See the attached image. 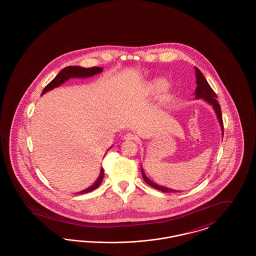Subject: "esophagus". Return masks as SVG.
Here are the masks:
<instances>
[{"label":"esophagus","instance_id":"1","mask_svg":"<svg viewBox=\"0 0 256 256\" xmlns=\"http://www.w3.org/2000/svg\"><path fill=\"white\" fill-rule=\"evenodd\" d=\"M124 140H135L136 136L134 134L128 132V134H126L124 135Z\"/></svg>","mask_w":256,"mask_h":256}]
</instances>
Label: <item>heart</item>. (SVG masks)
<instances>
[{
    "label": "heart",
    "mask_w": 256,
    "mask_h": 256,
    "mask_svg": "<svg viewBox=\"0 0 256 256\" xmlns=\"http://www.w3.org/2000/svg\"><path fill=\"white\" fill-rule=\"evenodd\" d=\"M161 92L162 98L164 100H168L172 97V89L170 86L166 84L165 86V80L163 78H156L150 82L146 86V93L154 95Z\"/></svg>",
    "instance_id": "heart-1"
}]
</instances>
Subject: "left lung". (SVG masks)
<instances>
[{"label": "left lung", "mask_w": 256, "mask_h": 256, "mask_svg": "<svg viewBox=\"0 0 256 256\" xmlns=\"http://www.w3.org/2000/svg\"><path fill=\"white\" fill-rule=\"evenodd\" d=\"M195 70L196 76V88L195 91L196 98H204L210 106H213V108H214L216 114H217V118L219 120L220 128H222V135H224V122H222L220 106L219 102H217V95L213 91V89L208 84V82H207L206 80L204 78L202 73L196 67H195ZM141 172H142V176H143V180H145V182L148 183L152 188L158 189L159 191L165 192V193L178 192L176 190H172V189L164 187V186H160V185H158L156 183L152 182L148 178V176L145 174L143 169H141Z\"/></svg>", "instance_id": "1"}]
</instances>
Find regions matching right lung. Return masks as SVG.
<instances>
[{
    "mask_svg": "<svg viewBox=\"0 0 256 256\" xmlns=\"http://www.w3.org/2000/svg\"><path fill=\"white\" fill-rule=\"evenodd\" d=\"M102 67H92V68H84L80 66H68L65 67L64 69H62L60 73L58 74V76L50 82L48 86H46L42 92V95L45 94L46 92H48L50 90L58 87L61 86L62 84H64L66 80H68L69 78H89L92 76L94 74L102 73ZM104 169H100V176L98 178L96 182L92 184L90 187H88L87 189H84L82 191L80 192V194H86L89 192L94 191L95 189H97L98 187L100 185V183L104 180Z\"/></svg>",
    "mask_w": 256,
    "mask_h": 256,
    "instance_id": "1",
    "label": "right lung"
}]
</instances>
